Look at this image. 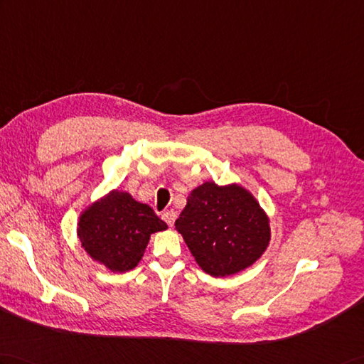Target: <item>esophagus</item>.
Here are the masks:
<instances>
[{
  "label": "esophagus",
  "mask_w": 364,
  "mask_h": 364,
  "mask_svg": "<svg viewBox=\"0 0 364 364\" xmlns=\"http://www.w3.org/2000/svg\"><path fill=\"white\" fill-rule=\"evenodd\" d=\"M175 218H176L175 210H166V213H163V220H164L168 226H173Z\"/></svg>",
  "instance_id": "34e87169"
}]
</instances>
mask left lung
<instances>
[{
	"mask_svg": "<svg viewBox=\"0 0 364 364\" xmlns=\"http://www.w3.org/2000/svg\"><path fill=\"white\" fill-rule=\"evenodd\" d=\"M175 228L203 272L215 277L252 265L269 242L268 217L255 197L237 184L198 186Z\"/></svg>",
	"mask_w": 364,
	"mask_h": 364,
	"instance_id": "obj_1",
	"label": "left lung"
}]
</instances>
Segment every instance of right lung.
Instances as JSON below:
<instances>
[{
  "mask_svg": "<svg viewBox=\"0 0 364 364\" xmlns=\"http://www.w3.org/2000/svg\"><path fill=\"white\" fill-rule=\"evenodd\" d=\"M166 228L149 205L113 191L82 214L77 235L92 259L112 272H129L141 260L150 234Z\"/></svg>",
  "mask_w": 364,
  "mask_h": 364,
  "instance_id": "1",
  "label": "right lung"
}]
</instances>
